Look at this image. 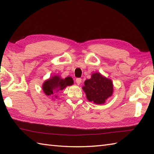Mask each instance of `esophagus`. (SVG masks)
Returning a JSON list of instances; mask_svg holds the SVG:
<instances>
[{"mask_svg":"<svg viewBox=\"0 0 154 154\" xmlns=\"http://www.w3.org/2000/svg\"><path fill=\"white\" fill-rule=\"evenodd\" d=\"M82 82V79H81V78H77L76 79V83L77 85H80Z\"/></svg>","mask_w":154,"mask_h":154,"instance_id":"esophagus-1","label":"esophagus"}]
</instances>
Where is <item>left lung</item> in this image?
Listing matches in <instances>:
<instances>
[{"mask_svg": "<svg viewBox=\"0 0 154 154\" xmlns=\"http://www.w3.org/2000/svg\"><path fill=\"white\" fill-rule=\"evenodd\" d=\"M82 87L86 97L90 102L97 104L105 103L108 98L113 93V83L110 79L103 76L100 73H94L89 79H87Z\"/></svg>", "mask_w": 154, "mask_h": 154, "instance_id": "obj_1", "label": "left lung"}]
</instances>
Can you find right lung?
<instances>
[{
    "instance_id": "obj_1",
    "label": "right lung",
    "mask_w": 154,
    "mask_h": 154,
    "mask_svg": "<svg viewBox=\"0 0 154 154\" xmlns=\"http://www.w3.org/2000/svg\"><path fill=\"white\" fill-rule=\"evenodd\" d=\"M73 84V80L71 77H67L65 79L59 75H54L48 79L45 80L42 85V90L45 95L53 97L55 93L63 90L67 86H71ZM57 96L55 95V98Z\"/></svg>"
}]
</instances>
